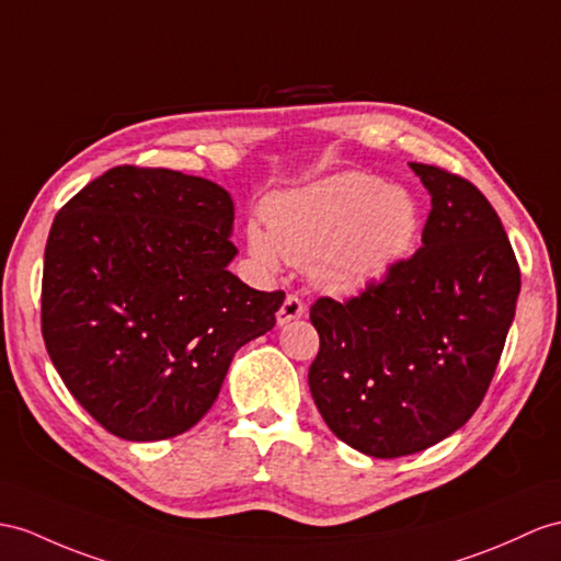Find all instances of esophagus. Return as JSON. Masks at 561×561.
I'll return each mask as SVG.
<instances>
[{
    "instance_id": "obj_1",
    "label": "esophagus",
    "mask_w": 561,
    "mask_h": 561,
    "mask_svg": "<svg viewBox=\"0 0 561 561\" xmlns=\"http://www.w3.org/2000/svg\"><path fill=\"white\" fill-rule=\"evenodd\" d=\"M302 317H305V305H302V299H299L297 295H288V297H285V302H283L280 309L276 311L278 325H285V323L297 321V319H302Z\"/></svg>"
}]
</instances>
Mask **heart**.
Masks as SVG:
<instances>
[{
	"label": "heart",
	"instance_id": "1",
	"mask_svg": "<svg viewBox=\"0 0 561 561\" xmlns=\"http://www.w3.org/2000/svg\"><path fill=\"white\" fill-rule=\"evenodd\" d=\"M264 224H250L248 250L266 271L307 264L317 288L357 295L412 256L421 207L407 187L350 171L268 199Z\"/></svg>",
	"mask_w": 561,
	"mask_h": 561
}]
</instances>
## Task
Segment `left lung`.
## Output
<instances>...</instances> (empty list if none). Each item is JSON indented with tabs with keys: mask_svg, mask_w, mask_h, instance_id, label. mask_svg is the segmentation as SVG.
<instances>
[{
	"mask_svg": "<svg viewBox=\"0 0 561 561\" xmlns=\"http://www.w3.org/2000/svg\"><path fill=\"white\" fill-rule=\"evenodd\" d=\"M431 195L421 250L371 290L309 317V390L340 440L376 459L421 453L481 404L514 321L522 273L481 190L409 163Z\"/></svg>",
	"mask_w": 561,
	"mask_h": 561,
	"instance_id": "1",
	"label": "left lung"
}]
</instances>
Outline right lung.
I'll use <instances>...</instances> for the list:
<instances>
[{"instance_id": "obj_1", "label": "right lung", "mask_w": 561, "mask_h": 561, "mask_svg": "<svg viewBox=\"0 0 561 561\" xmlns=\"http://www.w3.org/2000/svg\"><path fill=\"white\" fill-rule=\"evenodd\" d=\"M236 207L207 178L116 167L57 214L43 337L85 412L123 440L181 435L209 412L236 352L276 325L285 293L228 271Z\"/></svg>"}]
</instances>
